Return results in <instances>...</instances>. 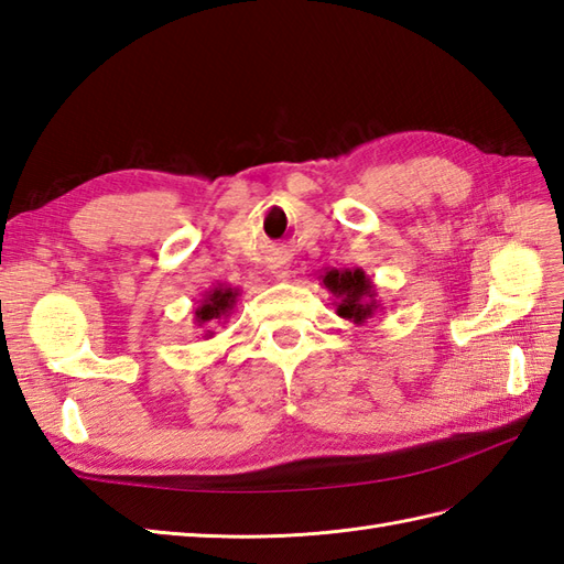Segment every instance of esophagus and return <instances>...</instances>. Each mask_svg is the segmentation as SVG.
Here are the masks:
<instances>
[{
  "label": "esophagus",
  "instance_id": "34e87169",
  "mask_svg": "<svg viewBox=\"0 0 564 564\" xmlns=\"http://www.w3.org/2000/svg\"><path fill=\"white\" fill-rule=\"evenodd\" d=\"M269 269H271V273H273V276H276L279 281H288V279H291V267H288V259L281 257V254L269 259Z\"/></svg>",
  "mask_w": 564,
  "mask_h": 564
}]
</instances>
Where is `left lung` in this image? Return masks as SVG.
<instances>
[{"label": "left lung", "instance_id": "left-lung-1", "mask_svg": "<svg viewBox=\"0 0 564 564\" xmlns=\"http://www.w3.org/2000/svg\"><path fill=\"white\" fill-rule=\"evenodd\" d=\"M319 279L328 288V293L336 297V314L343 319L365 326L373 319V314L383 310L377 285L367 276L365 269H328Z\"/></svg>", "mask_w": 564, "mask_h": 564}]
</instances>
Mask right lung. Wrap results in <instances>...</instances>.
Returning <instances> with one entry per match:
<instances>
[{
  "label": "right lung",
  "instance_id": "obj_1",
  "mask_svg": "<svg viewBox=\"0 0 564 564\" xmlns=\"http://www.w3.org/2000/svg\"><path fill=\"white\" fill-rule=\"evenodd\" d=\"M240 297L238 288H230L226 283H216L209 291H205L197 307L193 312V322L205 330V338L214 336V324H221V319H228L230 312H234L236 302Z\"/></svg>",
  "mask_w": 564,
  "mask_h": 564
}]
</instances>
